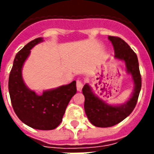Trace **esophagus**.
I'll return each instance as SVG.
<instances>
[{
  "instance_id": "34e87169",
  "label": "esophagus",
  "mask_w": 154,
  "mask_h": 154,
  "mask_svg": "<svg viewBox=\"0 0 154 154\" xmlns=\"http://www.w3.org/2000/svg\"><path fill=\"white\" fill-rule=\"evenodd\" d=\"M82 88H83V82L80 80L77 81V91H82Z\"/></svg>"
}]
</instances>
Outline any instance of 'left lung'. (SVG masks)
Instances as JSON below:
<instances>
[{
    "label": "left lung",
    "instance_id": "8db88e82",
    "mask_svg": "<svg viewBox=\"0 0 154 154\" xmlns=\"http://www.w3.org/2000/svg\"><path fill=\"white\" fill-rule=\"evenodd\" d=\"M114 49V57L123 60L126 71L131 75L134 84V92L126 102L121 105H109L100 99L92 90L89 84L82 89L85 96V112L92 124L97 127L106 128L113 126L129 116L136 106L141 88V77L139 70L137 54L124 40L117 37H108Z\"/></svg>",
    "mask_w": 154,
    "mask_h": 154
}]
</instances>
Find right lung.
Masks as SVG:
<instances>
[{
	"label": "right lung",
	"instance_id": "right-lung-1",
	"mask_svg": "<svg viewBox=\"0 0 154 154\" xmlns=\"http://www.w3.org/2000/svg\"><path fill=\"white\" fill-rule=\"evenodd\" d=\"M42 42V37L32 40L17 53L8 78V91L13 110L23 123L33 129L51 130L62 121L68 104L77 93V87L73 81L37 95L26 86L22 77L23 65L30 50Z\"/></svg>",
	"mask_w": 154,
	"mask_h": 154
}]
</instances>
